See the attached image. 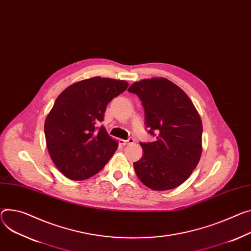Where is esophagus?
Wrapping results in <instances>:
<instances>
[{
	"instance_id": "esophagus-1",
	"label": "esophagus",
	"mask_w": 251,
	"mask_h": 251,
	"mask_svg": "<svg viewBox=\"0 0 251 251\" xmlns=\"http://www.w3.org/2000/svg\"><path fill=\"white\" fill-rule=\"evenodd\" d=\"M134 142V139L133 138H129L128 140H123V139H120L119 140V143L121 145H126V144H130V143H133Z\"/></svg>"
}]
</instances>
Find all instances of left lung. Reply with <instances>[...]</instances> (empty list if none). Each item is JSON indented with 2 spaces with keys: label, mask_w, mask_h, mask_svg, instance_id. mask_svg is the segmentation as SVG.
Masks as SVG:
<instances>
[{
  "label": "left lung",
  "mask_w": 251,
  "mask_h": 251,
  "mask_svg": "<svg viewBox=\"0 0 251 251\" xmlns=\"http://www.w3.org/2000/svg\"><path fill=\"white\" fill-rule=\"evenodd\" d=\"M128 91L144 107L145 125L156 140L140 143L143 155L134 169L147 187L163 191L183 183L202 153V122L190 98L166 78L144 79Z\"/></svg>",
  "instance_id": "left-lung-1"
}]
</instances>
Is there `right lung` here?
<instances>
[{
	"mask_svg": "<svg viewBox=\"0 0 251 251\" xmlns=\"http://www.w3.org/2000/svg\"><path fill=\"white\" fill-rule=\"evenodd\" d=\"M123 80L93 77L66 88L45 120L47 148L56 167L72 180L98 173L117 150L103 121L108 103L127 89Z\"/></svg>",
	"mask_w": 251,
	"mask_h": 251,
	"instance_id": "right-lung-1",
	"label": "right lung"
}]
</instances>
